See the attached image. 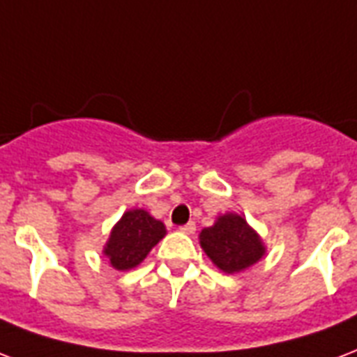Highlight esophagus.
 Instances as JSON below:
<instances>
[{
    "label": "esophagus",
    "mask_w": 357,
    "mask_h": 357,
    "mask_svg": "<svg viewBox=\"0 0 357 357\" xmlns=\"http://www.w3.org/2000/svg\"><path fill=\"white\" fill-rule=\"evenodd\" d=\"M179 232H183V234H195L197 232V225H195V222L190 221V222H187V225H183V227H179Z\"/></svg>",
    "instance_id": "obj_1"
}]
</instances>
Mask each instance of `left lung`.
Here are the masks:
<instances>
[{
  "label": "left lung",
  "mask_w": 357,
  "mask_h": 357,
  "mask_svg": "<svg viewBox=\"0 0 357 357\" xmlns=\"http://www.w3.org/2000/svg\"><path fill=\"white\" fill-rule=\"evenodd\" d=\"M200 245L211 262L225 273H239L266 255L262 238L238 213L217 217L213 227L200 232Z\"/></svg>",
  "instance_id": "1"
}]
</instances>
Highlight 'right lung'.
Returning <instances> with one entry per match:
<instances>
[{"label": "right lung", "instance_id": "add662e5", "mask_svg": "<svg viewBox=\"0 0 357 357\" xmlns=\"http://www.w3.org/2000/svg\"><path fill=\"white\" fill-rule=\"evenodd\" d=\"M165 234L167 227L146 209H129L112 228L102 255L112 268L127 271L142 262Z\"/></svg>", "mask_w": 357, "mask_h": 357}]
</instances>
